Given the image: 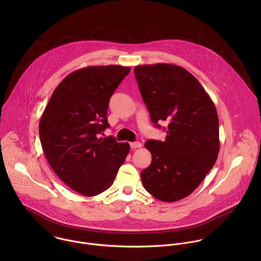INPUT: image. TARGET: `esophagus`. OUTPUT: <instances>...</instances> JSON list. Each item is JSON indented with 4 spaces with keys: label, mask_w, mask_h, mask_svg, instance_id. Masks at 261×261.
I'll list each match as a JSON object with an SVG mask.
<instances>
[{
    "label": "esophagus",
    "mask_w": 261,
    "mask_h": 261,
    "mask_svg": "<svg viewBox=\"0 0 261 261\" xmlns=\"http://www.w3.org/2000/svg\"><path fill=\"white\" fill-rule=\"evenodd\" d=\"M142 147V144L140 142H134V143H130V148L133 149H138V148H141Z\"/></svg>",
    "instance_id": "obj_1"
}]
</instances>
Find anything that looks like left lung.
Returning <instances> with one entry per match:
<instances>
[{"label": "left lung", "mask_w": 261, "mask_h": 261, "mask_svg": "<svg viewBox=\"0 0 261 261\" xmlns=\"http://www.w3.org/2000/svg\"><path fill=\"white\" fill-rule=\"evenodd\" d=\"M151 121L169 124L164 142L149 140L151 163L141 173L145 189L164 202L186 198L214 166L220 149L214 102L195 76L167 63L136 66Z\"/></svg>", "instance_id": "obj_1"}]
</instances>
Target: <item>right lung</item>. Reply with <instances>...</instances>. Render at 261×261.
<instances>
[{"label":"right lung","mask_w":261,"mask_h":261,"mask_svg":"<svg viewBox=\"0 0 261 261\" xmlns=\"http://www.w3.org/2000/svg\"><path fill=\"white\" fill-rule=\"evenodd\" d=\"M129 71L120 65L76 70L55 88L40 118V141L50 167L83 196H96L112 186L129 152L127 143L98 138L110 126L111 96Z\"/></svg>","instance_id":"obj_1"}]
</instances>
